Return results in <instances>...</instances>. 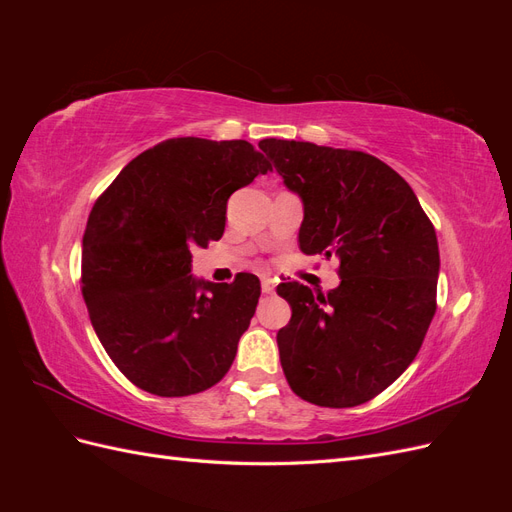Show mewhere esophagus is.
Masks as SVG:
<instances>
[{
	"label": "esophagus",
	"mask_w": 512,
	"mask_h": 512,
	"mask_svg": "<svg viewBox=\"0 0 512 512\" xmlns=\"http://www.w3.org/2000/svg\"><path fill=\"white\" fill-rule=\"evenodd\" d=\"M262 292L265 294H271L275 290V280H271V277H262Z\"/></svg>",
	"instance_id": "esophagus-1"
}]
</instances>
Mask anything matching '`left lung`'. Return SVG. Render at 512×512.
I'll use <instances>...</instances> for the list:
<instances>
[{
    "label": "left lung",
    "mask_w": 512,
    "mask_h": 512,
    "mask_svg": "<svg viewBox=\"0 0 512 512\" xmlns=\"http://www.w3.org/2000/svg\"><path fill=\"white\" fill-rule=\"evenodd\" d=\"M260 149L303 198L307 256H337L329 294L284 282L292 318L277 333L290 389L322 408L380 395L414 361L436 314V230L404 177L363 151L265 138Z\"/></svg>",
    "instance_id": "1"
}]
</instances>
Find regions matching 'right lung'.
I'll use <instances>...</instances> for the list:
<instances>
[{
    "mask_svg": "<svg viewBox=\"0 0 512 512\" xmlns=\"http://www.w3.org/2000/svg\"><path fill=\"white\" fill-rule=\"evenodd\" d=\"M269 170L247 141L170 138L136 156L96 200L81 290L100 344L138 389L194 395L235 361L260 282L252 273L230 284L196 282L192 247L222 239L230 194Z\"/></svg>",
    "mask_w": 512,
    "mask_h": 512,
    "instance_id": "1",
    "label": "right lung"
}]
</instances>
